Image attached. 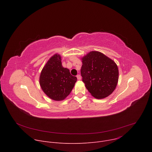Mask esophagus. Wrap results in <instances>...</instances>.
Wrapping results in <instances>:
<instances>
[{"mask_svg": "<svg viewBox=\"0 0 152 152\" xmlns=\"http://www.w3.org/2000/svg\"><path fill=\"white\" fill-rule=\"evenodd\" d=\"M76 77H77V79L78 80H80V79H81V76H80V75H77Z\"/></svg>", "mask_w": 152, "mask_h": 152, "instance_id": "1", "label": "esophagus"}]
</instances>
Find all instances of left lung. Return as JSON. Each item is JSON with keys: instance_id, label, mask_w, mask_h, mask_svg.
<instances>
[{"instance_id": "obj_1", "label": "left lung", "mask_w": 152, "mask_h": 152, "mask_svg": "<svg viewBox=\"0 0 152 152\" xmlns=\"http://www.w3.org/2000/svg\"><path fill=\"white\" fill-rule=\"evenodd\" d=\"M80 74L85 87L97 99L113 93L118 80L115 62L102 53L92 51L82 58Z\"/></svg>"}]
</instances>
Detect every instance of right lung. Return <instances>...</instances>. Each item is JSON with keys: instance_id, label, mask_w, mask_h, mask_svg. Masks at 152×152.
Returning a JSON list of instances; mask_svg holds the SVG:
<instances>
[{"instance_id": "obj_1", "label": "right lung", "mask_w": 152, "mask_h": 152, "mask_svg": "<svg viewBox=\"0 0 152 152\" xmlns=\"http://www.w3.org/2000/svg\"><path fill=\"white\" fill-rule=\"evenodd\" d=\"M77 77L62 66L61 57L55 54L43 67L39 76V85L44 93L51 99L61 101L71 93Z\"/></svg>"}]
</instances>
